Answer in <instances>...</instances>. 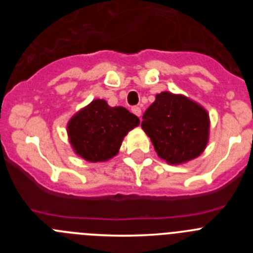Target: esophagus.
Here are the masks:
<instances>
[{
    "mask_svg": "<svg viewBox=\"0 0 253 253\" xmlns=\"http://www.w3.org/2000/svg\"><path fill=\"white\" fill-rule=\"evenodd\" d=\"M131 111H133V114H135V115H137L138 118L140 119V115H142V109H140V107H138V106L131 107Z\"/></svg>",
    "mask_w": 253,
    "mask_h": 253,
    "instance_id": "esophagus-1",
    "label": "esophagus"
}]
</instances>
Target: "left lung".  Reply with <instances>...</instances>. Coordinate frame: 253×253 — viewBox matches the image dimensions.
<instances>
[{
	"label": "left lung",
	"instance_id": "1",
	"mask_svg": "<svg viewBox=\"0 0 253 253\" xmlns=\"http://www.w3.org/2000/svg\"><path fill=\"white\" fill-rule=\"evenodd\" d=\"M142 129L151 138L158 157L169 165H182L198 158L207 148L209 113L186 96L163 91L143 115Z\"/></svg>",
	"mask_w": 253,
	"mask_h": 253
}]
</instances>
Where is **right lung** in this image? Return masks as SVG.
I'll use <instances>...</instances> for the list:
<instances>
[{
    "label": "right lung",
    "mask_w": 253,
    "mask_h": 253,
    "mask_svg": "<svg viewBox=\"0 0 253 253\" xmlns=\"http://www.w3.org/2000/svg\"><path fill=\"white\" fill-rule=\"evenodd\" d=\"M139 119L123 106L96 99L69 119L67 134L73 152L88 162H106L119 153L124 137Z\"/></svg>",
    "instance_id": "obj_1"
}]
</instances>
